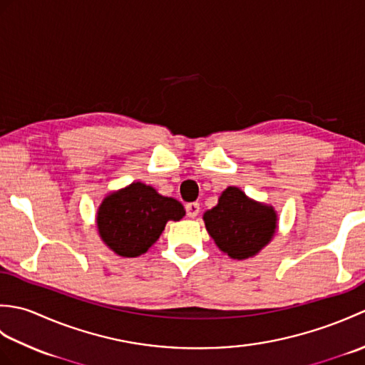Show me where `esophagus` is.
<instances>
[{"label":"esophagus","mask_w":365,"mask_h":365,"mask_svg":"<svg viewBox=\"0 0 365 365\" xmlns=\"http://www.w3.org/2000/svg\"><path fill=\"white\" fill-rule=\"evenodd\" d=\"M185 208H187V215L190 216V218H196V216L199 215V210H200L197 202H190L185 205Z\"/></svg>","instance_id":"esophagus-1"}]
</instances>
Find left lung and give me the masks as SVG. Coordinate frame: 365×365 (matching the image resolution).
Listing matches in <instances>:
<instances>
[{
	"label": "left lung",
	"mask_w": 365,
	"mask_h": 365,
	"mask_svg": "<svg viewBox=\"0 0 365 365\" xmlns=\"http://www.w3.org/2000/svg\"><path fill=\"white\" fill-rule=\"evenodd\" d=\"M207 232L229 257L243 260L257 254L273 238L277 215L271 205L247 197L237 187L222 191L218 205L204 213Z\"/></svg>",
	"instance_id": "1"
}]
</instances>
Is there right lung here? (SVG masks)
I'll return each instance as SVG.
<instances>
[{"instance_id": "obj_1", "label": "right lung", "mask_w": 365, "mask_h": 365, "mask_svg": "<svg viewBox=\"0 0 365 365\" xmlns=\"http://www.w3.org/2000/svg\"><path fill=\"white\" fill-rule=\"evenodd\" d=\"M183 205L150 185L133 182L108 195L97 212L103 243L120 257H138L157 242L169 220L180 221Z\"/></svg>"}]
</instances>
